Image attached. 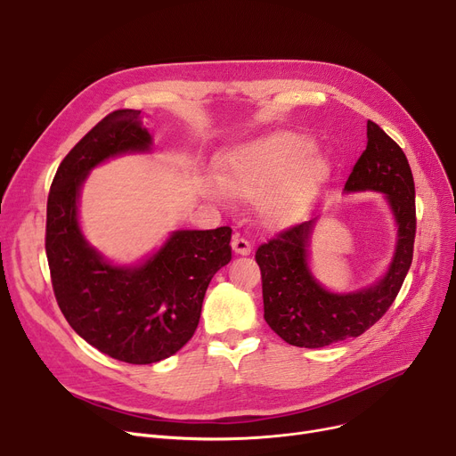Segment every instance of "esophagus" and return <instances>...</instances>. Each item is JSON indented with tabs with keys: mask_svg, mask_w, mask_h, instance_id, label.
<instances>
[{
	"mask_svg": "<svg viewBox=\"0 0 456 456\" xmlns=\"http://www.w3.org/2000/svg\"><path fill=\"white\" fill-rule=\"evenodd\" d=\"M231 248L236 255H249L251 253V244L242 236H234L231 242Z\"/></svg>",
	"mask_w": 456,
	"mask_h": 456,
	"instance_id": "34e87169",
	"label": "esophagus"
}]
</instances>
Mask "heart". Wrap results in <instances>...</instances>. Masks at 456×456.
<instances>
[{
    "label": "heart",
    "instance_id": "heart-1",
    "mask_svg": "<svg viewBox=\"0 0 456 456\" xmlns=\"http://www.w3.org/2000/svg\"><path fill=\"white\" fill-rule=\"evenodd\" d=\"M329 179L330 160L322 150L299 134L279 133L227 151L208 194L220 203L229 194L256 200L262 224L289 229L306 218Z\"/></svg>",
    "mask_w": 456,
    "mask_h": 456
}]
</instances>
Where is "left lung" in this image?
<instances>
[{
  "instance_id": "obj_1",
  "label": "left lung",
  "mask_w": 456,
  "mask_h": 456,
  "mask_svg": "<svg viewBox=\"0 0 456 456\" xmlns=\"http://www.w3.org/2000/svg\"><path fill=\"white\" fill-rule=\"evenodd\" d=\"M346 191L373 190L387 196L397 224L395 253L387 275L349 294L325 290L308 268L316 218L277 234L256 249L265 320L290 346L325 347L361 337L385 316L411 270L416 236V190L403 150L368 119V146L353 166Z\"/></svg>"
}]
</instances>
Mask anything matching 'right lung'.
I'll return each instance as SVG.
<instances>
[{"label": "right lung", "mask_w": 456, "mask_h": 456, "mask_svg": "<svg viewBox=\"0 0 456 456\" xmlns=\"http://www.w3.org/2000/svg\"><path fill=\"white\" fill-rule=\"evenodd\" d=\"M150 150L140 110H114L64 157L47 196L45 255L61 313L83 340L129 364L164 361L194 337L208 282L231 260V227L174 231L134 266H114L86 242L77 203L92 167Z\"/></svg>", "instance_id": "obj_1"}]
</instances>
